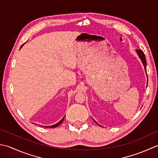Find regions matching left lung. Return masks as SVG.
<instances>
[{
  "mask_svg": "<svg viewBox=\"0 0 158 158\" xmlns=\"http://www.w3.org/2000/svg\"><path fill=\"white\" fill-rule=\"evenodd\" d=\"M136 52L138 54V56L140 58L141 60H142V62L144 65V69H145L146 72H147V62H146V58H145V55H144V54L143 52V51L142 50H136Z\"/></svg>",
  "mask_w": 158,
  "mask_h": 158,
  "instance_id": "left-lung-1",
  "label": "left lung"
}]
</instances>
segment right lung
Instances as JSON below:
<instances>
[{"instance_id": "right-lung-1", "label": "right lung", "mask_w": 158, "mask_h": 158, "mask_svg": "<svg viewBox=\"0 0 158 158\" xmlns=\"http://www.w3.org/2000/svg\"><path fill=\"white\" fill-rule=\"evenodd\" d=\"M23 45L24 44H22V46H21V48L22 47V46H23ZM64 118H65V117H64L63 118H62V119H61L59 122V123H56L55 125H52V126H46L47 127H51V128H54V127H57V126H59V125H60V124H61V123H62V122L63 121V120H64Z\"/></svg>"}]
</instances>
